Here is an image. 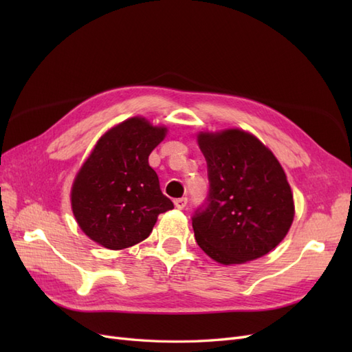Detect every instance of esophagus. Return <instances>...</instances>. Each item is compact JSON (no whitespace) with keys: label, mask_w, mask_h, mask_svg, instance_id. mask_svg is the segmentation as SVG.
<instances>
[{"label":"esophagus","mask_w":352,"mask_h":352,"mask_svg":"<svg viewBox=\"0 0 352 352\" xmlns=\"http://www.w3.org/2000/svg\"><path fill=\"white\" fill-rule=\"evenodd\" d=\"M186 204H188V198H186V197L175 199V206H176V208H179V210L185 208V207H186Z\"/></svg>","instance_id":"34e87169"}]
</instances>
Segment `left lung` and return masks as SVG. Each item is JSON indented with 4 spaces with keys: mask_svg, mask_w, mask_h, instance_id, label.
I'll list each match as a JSON object with an SVG mask.
<instances>
[{
    "mask_svg": "<svg viewBox=\"0 0 352 352\" xmlns=\"http://www.w3.org/2000/svg\"><path fill=\"white\" fill-rule=\"evenodd\" d=\"M210 189L192 228L201 250L221 264L270 252L294 220V198L282 166L257 138L229 129L199 133Z\"/></svg>",
    "mask_w": 352,
    "mask_h": 352,
    "instance_id": "8db88e82",
    "label": "left lung"
}]
</instances>
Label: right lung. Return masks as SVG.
Instances as JSON below:
<instances>
[{
  "mask_svg": "<svg viewBox=\"0 0 352 352\" xmlns=\"http://www.w3.org/2000/svg\"><path fill=\"white\" fill-rule=\"evenodd\" d=\"M164 136L166 127L132 117L95 145L72 188L73 214L92 241L110 250L132 247L150 236L160 212L173 208L148 164Z\"/></svg>",
  "mask_w": 352,
  "mask_h": 352,
  "instance_id": "right-lung-1",
  "label": "right lung"
}]
</instances>
